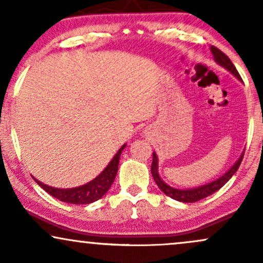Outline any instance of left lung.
I'll use <instances>...</instances> for the list:
<instances>
[{"label": "left lung", "mask_w": 263, "mask_h": 263, "mask_svg": "<svg viewBox=\"0 0 263 263\" xmlns=\"http://www.w3.org/2000/svg\"><path fill=\"white\" fill-rule=\"evenodd\" d=\"M210 50L211 53H213L214 59H215V62L218 63V64L221 65L222 68H225L226 70L230 71L231 74H234L238 80H241L240 74H238V71L236 70V68H235V65L232 64V62L229 59V57L226 55V54L222 53L221 50L218 49L216 47H214V45H211ZM242 158H243V153L240 156V158L237 159V162L232 165L230 170L226 172L224 176L218 178V179L213 180V182L204 184V185L197 186V188L176 189L173 188V186L168 185L167 183L163 182L162 178L159 177V173H158V158H157V155L155 152H153V161H152V167H151V173H152L153 179H155V182L157 185H158V188L161 189L165 195H168V197H171L172 199H176L178 201H183V203H195V201H199L201 200V199L214 194V193L218 192L221 186H224L225 184L229 182V179L236 173L238 167H240L241 162H242Z\"/></svg>", "instance_id": "8db88e82"}]
</instances>
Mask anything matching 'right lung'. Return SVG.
<instances>
[{"label":"right lung","instance_id":"1","mask_svg":"<svg viewBox=\"0 0 263 263\" xmlns=\"http://www.w3.org/2000/svg\"><path fill=\"white\" fill-rule=\"evenodd\" d=\"M126 147V144L117 151L116 155L114 156V158L111 159V162L108 163L107 167L99 174L95 179H92L91 182L84 184V185L77 186V188H70V189H59V188H53V186L47 185L39 182L38 179H35L33 177V179L37 182L38 185H41V188H43L48 194L53 195L54 198L59 199L60 201H64V203L69 204H90L93 201L99 200V199L104 197L107 193V190L112 185L115 178H116L117 171H119V162H120V156L123 148Z\"/></svg>","mask_w":263,"mask_h":263}]
</instances>
